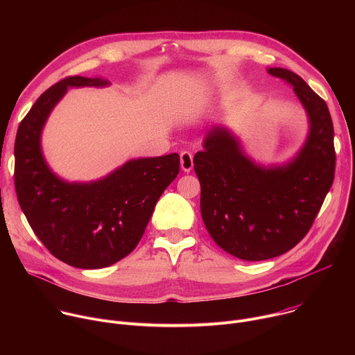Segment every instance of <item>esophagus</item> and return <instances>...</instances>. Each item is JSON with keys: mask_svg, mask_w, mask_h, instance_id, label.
<instances>
[{"mask_svg": "<svg viewBox=\"0 0 355 355\" xmlns=\"http://www.w3.org/2000/svg\"><path fill=\"white\" fill-rule=\"evenodd\" d=\"M180 159H181V168L185 173H189L193 167V157H192L191 151H182V153L180 155Z\"/></svg>", "mask_w": 355, "mask_h": 355, "instance_id": "esophagus-1", "label": "esophagus"}]
</instances>
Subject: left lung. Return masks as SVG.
Listing matches in <instances>:
<instances>
[{
	"label": "left lung",
	"mask_w": 355,
	"mask_h": 355,
	"mask_svg": "<svg viewBox=\"0 0 355 355\" xmlns=\"http://www.w3.org/2000/svg\"><path fill=\"white\" fill-rule=\"evenodd\" d=\"M267 71L291 84L306 110L311 129L296 157L279 167L257 166L220 126L193 156L207 230L220 248L245 261L278 257L306 236L336 168L334 129L324 99L286 69Z\"/></svg>",
	"instance_id": "8db88e82"
}]
</instances>
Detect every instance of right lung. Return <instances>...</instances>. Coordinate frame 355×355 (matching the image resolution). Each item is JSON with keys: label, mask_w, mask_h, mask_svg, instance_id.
<instances>
[{"label": "right lung", "mask_w": 355, "mask_h": 355, "mask_svg": "<svg viewBox=\"0 0 355 355\" xmlns=\"http://www.w3.org/2000/svg\"><path fill=\"white\" fill-rule=\"evenodd\" d=\"M103 77L71 76L46 89L19 123L15 189L32 230L60 261L85 270L110 267L135 250L159 198L180 173V156L137 159L103 180L66 182L47 167L40 133L67 87H105Z\"/></svg>", "instance_id": "obj_1"}]
</instances>
